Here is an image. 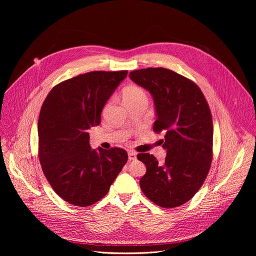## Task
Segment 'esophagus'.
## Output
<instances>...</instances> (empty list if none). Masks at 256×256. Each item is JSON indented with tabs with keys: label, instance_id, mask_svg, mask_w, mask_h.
<instances>
[{
	"label": "esophagus",
	"instance_id": "1",
	"mask_svg": "<svg viewBox=\"0 0 256 256\" xmlns=\"http://www.w3.org/2000/svg\"><path fill=\"white\" fill-rule=\"evenodd\" d=\"M128 160H130V161H132V160H136V152H134V151H128Z\"/></svg>",
	"mask_w": 256,
	"mask_h": 256
}]
</instances>
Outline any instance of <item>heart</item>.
<instances>
[{"instance_id":"obj_1","label":"heart","mask_w":256,"mask_h":256,"mask_svg":"<svg viewBox=\"0 0 256 256\" xmlns=\"http://www.w3.org/2000/svg\"><path fill=\"white\" fill-rule=\"evenodd\" d=\"M124 100L126 103H132L140 100H148V96L142 87L130 85L124 90Z\"/></svg>"}]
</instances>
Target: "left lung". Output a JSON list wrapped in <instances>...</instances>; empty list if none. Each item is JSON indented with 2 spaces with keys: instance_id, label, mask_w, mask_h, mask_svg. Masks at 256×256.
<instances>
[{
  "instance_id": "obj_1",
  "label": "left lung",
  "mask_w": 256,
  "mask_h": 256,
  "mask_svg": "<svg viewBox=\"0 0 256 256\" xmlns=\"http://www.w3.org/2000/svg\"><path fill=\"white\" fill-rule=\"evenodd\" d=\"M130 78L154 98L155 132L167 156L163 164L149 153L138 154L147 172L140 178L144 194L162 208L186 204L204 182L212 159V120L208 104L192 80L164 68L132 70Z\"/></svg>"
}]
</instances>
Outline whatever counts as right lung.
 Returning <instances> with one entry per match:
<instances>
[{"label": "right lung", "instance_id": "right-lung-1", "mask_svg": "<svg viewBox=\"0 0 256 256\" xmlns=\"http://www.w3.org/2000/svg\"><path fill=\"white\" fill-rule=\"evenodd\" d=\"M128 70H94L56 85L38 118V157L46 178L66 202L89 206L100 200L128 161L120 148L98 151L89 130L100 124L101 112Z\"/></svg>", "mask_w": 256, "mask_h": 256}]
</instances>
